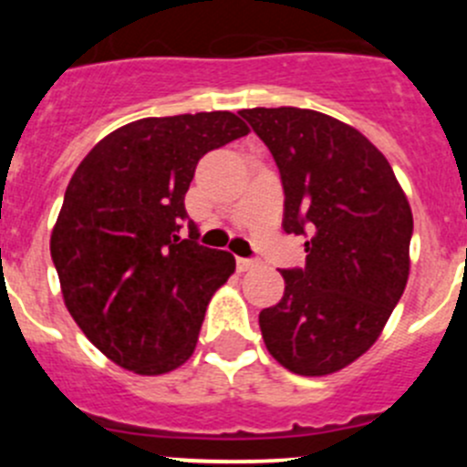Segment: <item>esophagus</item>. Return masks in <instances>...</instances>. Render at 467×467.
Wrapping results in <instances>:
<instances>
[{"mask_svg": "<svg viewBox=\"0 0 467 467\" xmlns=\"http://www.w3.org/2000/svg\"><path fill=\"white\" fill-rule=\"evenodd\" d=\"M257 260H251V257H237V268L239 271H251V268L257 266Z\"/></svg>", "mask_w": 467, "mask_h": 467, "instance_id": "obj_1", "label": "esophagus"}]
</instances>
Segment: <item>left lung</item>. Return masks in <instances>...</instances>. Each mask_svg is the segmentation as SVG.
Instances as JSON below:
<instances>
[{
    "mask_svg": "<svg viewBox=\"0 0 467 467\" xmlns=\"http://www.w3.org/2000/svg\"><path fill=\"white\" fill-rule=\"evenodd\" d=\"M239 115L280 169L282 228L307 237L305 266L282 268L285 296L260 312L264 343L291 373H337L378 341L402 298L411 207L389 160L352 126L286 106Z\"/></svg>",
    "mask_w": 467,
    "mask_h": 467,
    "instance_id": "left-lung-1",
    "label": "left lung"
}]
</instances>
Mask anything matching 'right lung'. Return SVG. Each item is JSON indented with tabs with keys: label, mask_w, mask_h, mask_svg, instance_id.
Returning <instances> with one entry per match:
<instances>
[{
	"label": "right lung",
	"mask_w": 467,
	"mask_h": 467,
	"mask_svg": "<svg viewBox=\"0 0 467 467\" xmlns=\"http://www.w3.org/2000/svg\"><path fill=\"white\" fill-rule=\"evenodd\" d=\"M244 135L228 110L146 117L103 138L74 171L51 260L72 318L121 368L162 375L194 352L234 257L196 242L185 194L207 150Z\"/></svg>",
	"instance_id": "obj_1"
}]
</instances>
